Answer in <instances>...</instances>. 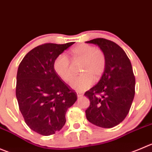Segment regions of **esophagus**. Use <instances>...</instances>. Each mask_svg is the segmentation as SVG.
Listing matches in <instances>:
<instances>
[{"label": "esophagus", "instance_id": "obj_1", "mask_svg": "<svg viewBox=\"0 0 152 152\" xmlns=\"http://www.w3.org/2000/svg\"><path fill=\"white\" fill-rule=\"evenodd\" d=\"M76 94H77V96L78 97H82V96H83V94L81 92H76Z\"/></svg>", "mask_w": 152, "mask_h": 152}]
</instances>
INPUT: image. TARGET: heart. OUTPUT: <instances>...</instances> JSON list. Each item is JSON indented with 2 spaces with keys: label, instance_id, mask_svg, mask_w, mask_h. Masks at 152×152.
<instances>
[{
  "label": "heart",
  "instance_id": "b5f03b06",
  "mask_svg": "<svg viewBox=\"0 0 152 152\" xmlns=\"http://www.w3.org/2000/svg\"><path fill=\"white\" fill-rule=\"evenodd\" d=\"M73 61H82L79 72L82 74L73 76L72 64L68 57L64 53L57 56L53 61V70L64 82L70 80V85L73 89L82 91L92 85L94 81L99 80L105 71L107 58L103 50L88 44H80L70 50Z\"/></svg>",
  "mask_w": 152,
  "mask_h": 152
}]
</instances>
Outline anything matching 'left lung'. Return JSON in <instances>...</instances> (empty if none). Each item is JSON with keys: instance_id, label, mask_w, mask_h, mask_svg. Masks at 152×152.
Here are the masks:
<instances>
[{"instance_id": "obj_1", "label": "left lung", "mask_w": 152, "mask_h": 152, "mask_svg": "<svg viewBox=\"0 0 152 152\" xmlns=\"http://www.w3.org/2000/svg\"><path fill=\"white\" fill-rule=\"evenodd\" d=\"M98 45L107 58L99 82L85 93L90 100L86 117L95 126L110 129L128 115L135 94V77L125 51L113 42L98 38L86 42Z\"/></svg>"}]
</instances>
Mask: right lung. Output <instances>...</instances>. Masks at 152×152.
I'll return each mask as SVG.
<instances>
[{"label":"right lung","instance_id":"add662e5","mask_svg":"<svg viewBox=\"0 0 152 152\" xmlns=\"http://www.w3.org/2000/svg\"><path fill=\"white\" fill-rule=\"evenodd\" d=\"M74 42L46 43L29 51L18 66L15 94L19 110L29 128L43 136L62 129L65 114L77 94L53 70L56 57Z\"/></svg>","mask_w":152,"mask_h":152}]
</instances>
